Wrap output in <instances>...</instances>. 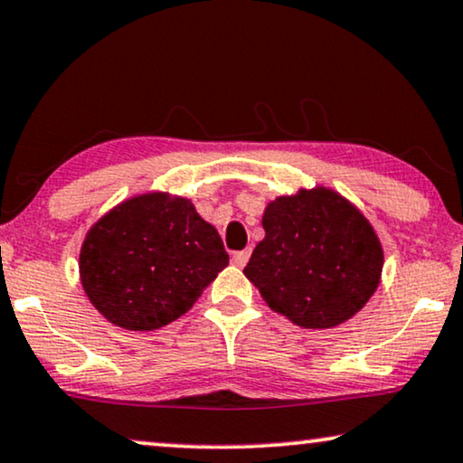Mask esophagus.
I'll use <instances>...</instances> for the list:
<instances>
[{
	"label": "esophagus",
	"instance_id": "34e87169",
	"mask_svg": "<svg viewBox=\"0 0 463 463\" xmlns=\"http://www.w3.org/2000/svg\"><path fill=\"white\" fill-rule=\"evenodd\" d=\"M248 257H250V248H246V250H238L232 254V263L236 267H244L248 263Z\"/></svg>",
	"mask_w": 463,
	"mask_h": 463
}]
</instances>
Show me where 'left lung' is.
<instances>
[{
    "label": "left lung",
    "mask_w": 463,
    "mask_h": 463,
    "mask_svg": "<svg viewBox=\"0 0 463 463\" xmlns=\"http://www.w3.org/2000/svg\"><path fill=\"white\" fill-rule=\"evenodd\" d=\"M265 238L244 267L276 313L309 330L351 319L376 292L380 240L361 213L327 187L267 204Z\"/></svg>",
    "instance_id": "1"
}]
</instances>
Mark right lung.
<instances>
[{"label": "right lung", "mask_w": 463, "mask_h": 463, "mask_svg": "<svg viewBox=\"0 0 463 463\" xmlns=\"http://www.w3.org/2000/svg\"><path fill=\"white\" fill-rule=\"evenodd\" d=\"M227 263L215 227L190 200L163 192L115 206L87 232L79 254L91 305L110 324L133 332L182 317Z\"/></svg>", "instance_id": "obj_1"}]
</instances>
